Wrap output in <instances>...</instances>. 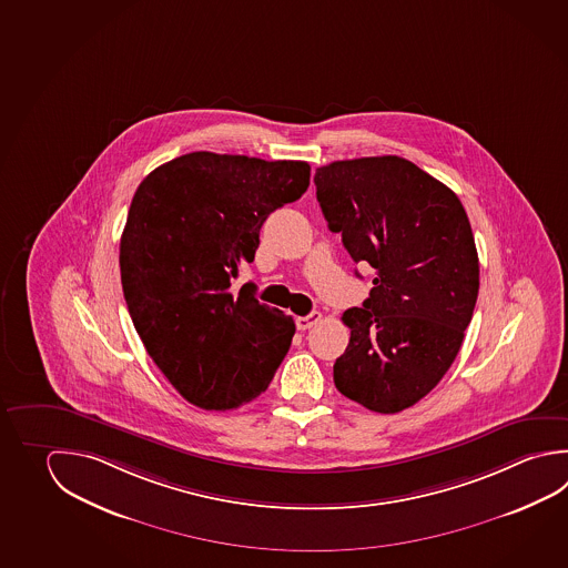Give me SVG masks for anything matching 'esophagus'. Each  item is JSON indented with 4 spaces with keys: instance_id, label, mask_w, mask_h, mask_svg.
<instances>
[{
    "instance_id": "obj_1",
    "label": "esophagus",
    "mask_w": 568,
    "mask_h": 568,
    "mask_svg": "<svg viewBox=\"0 0 568 568\" xmlns=\"http://www.w3.org/2000/svg\"><path fill=\"white\" fill-rule=\"evenodd\" d=\"M321 321V312H312L308 316H300L298 321H296V326H298V331H310L312 326H316Z\"/></svg>"
}]
</instances>
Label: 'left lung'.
I'll return each mask as SVG.
<instances>
[{
    "mask_svg": "<svg viewBox=\"0 0 568 568\" xmlns=\"http://www.w3.org/2000/svg\"><path fill=\"white\" fill-rule=\"evenodd\" d=\"M314 184L352 260L376 270L362 308L342 314L351 342L334 384L372 413H400L443 381L473 321L470 222L450 187L398 155L322 165Z\"/></svg>",
    "mask_w": 568,
    "mask_h": 568,
    "instance_id": "left-lung-1",
    "label": "left lung"
}]
</instances>
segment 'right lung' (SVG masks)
Returning <instances> with one entry per match:
<instances>
[{
	"label": "right lung",
	"instance_id": "obj_1",
	"mask_svg": "<svg viewBox=\"0 0 568 568\" xmlns=\"http://www.w3.org/2000/svg\"><path fill=\"white\" fill-rule=\"evenodd\" d=\"M310 186V165L192 152L145 175L120 240V272L135 332L187 403L232 410L268 388L296 332L254 284L266 217Z\"/></svg>",
	"mask_w": 568,
	"mask_h": 568
}]
</instances>
